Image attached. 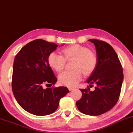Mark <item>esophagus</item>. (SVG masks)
Listing matches in <instances>:
<instances>
[{
    "label": "esophagus",
    "instance_id": "1",
    "mask_svg": "<svg viewBox=\"0 0 133 133\" xmlns=\"http://www.w3.org/2000/svg\"><path fill=\"white\" fill-rule=\"evenodd\" d=\"M68 89H69V90H70V91H71V90H73L74 89V87H68Z\"/></svg>",
    "mask_w": 133,
    "mask_h": 133
}]
</instances>
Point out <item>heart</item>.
Listing matches in <instances>:
<instances>
[{
  "label": "heart",
  "instance_id": "1",
  "mask_svg": "<svg viewBox=\"0 0 133 133\" xmlns=\"http://www.w3.org/2000/svg\"><path fill=\"white\" fill-rule=\"evenodd\" d=\"M63 56L58 53H51L48 57L49 65L57 72H61L65 68L66 61L74 60L72 71H66L58 77L59 83L62 85L74 87L81 80L82 73L85 75L90 74L97 65V57L87 48L74 44L62 50Z\"/></svg>",
  "mask_w": 133,
  "mask_h": 133
}]
</instances>
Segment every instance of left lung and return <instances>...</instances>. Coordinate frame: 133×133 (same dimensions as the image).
<instances>
[{
  "label": "left lung",
  "mask_w": 133,
  "mask_h": 133,
  "mask_svg": "<svg viewBox=\"0 0 133 133\" xmlns=\"http://www.w3.org/2000/svg\"><path fill=\"white\" fill-rule=\"evenodd\" d=\"M89 41L96 48L97 65L87 83L96 85L91 91L89 87L80 89L82 98L76 102L81 112L90 116H98L111 110L118 101L123 81L122 65L115 50L109 44L92 39Z\"/></svg>",
  "instance_id": "left-lung-1"
}]
</instances>
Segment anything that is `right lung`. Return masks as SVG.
Here are the masks:
<instances>
[{
    "label": "right lung",
    "instance_id": "1",
    "mask_svg": "<svg viewBox=\"0 0 133 133\" xmlns=\"http://www.w3.org/2000/svg\"><path fill=\"white\" fill-rule=\"evenodd\" d=\"M57 44L38 39L28 43L19 51L13 65L12 89L23 109L36 116H46L57 109L59 100L69 90L66 87L46 88L57 81L48 57Z\"/></svg>",
    "mask_w": 133,
    "mask_h": 133
}]
</instances>
